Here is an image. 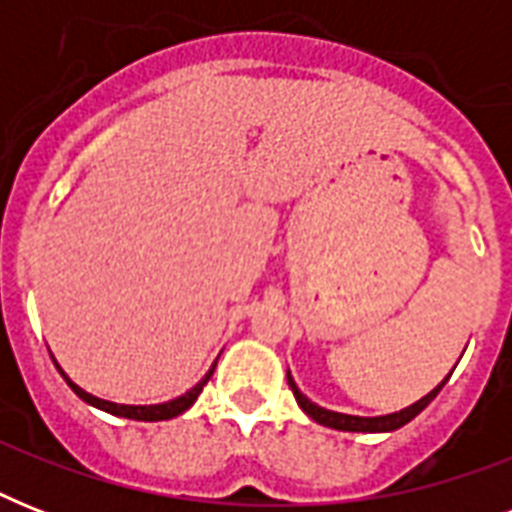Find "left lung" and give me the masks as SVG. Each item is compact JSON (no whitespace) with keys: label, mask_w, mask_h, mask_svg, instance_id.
I'll list each match as a JSON object with an SVG mask.
<instances>
[{"label":"left lung","mask_w":512,"mask_h":512,"mask_svg":"<svg viewBox=\"0 0 512 512\" xmlns=\"http://www.w3.org/2000/svg\"><path fill=\"white\" fill-rule=\"evenodd\" d=\"M449 380V377H446ZM444 380V382H446ZM287 382L289 388H292V393H295L297 404H300V409H303L311 420H316L319 425H327V428H335V430H350V433H388V430H398L401 425H406V422H412L417 414L425 409V406L433 401V398L438 396V390L444 388V382L438 385V388H433L425 398H420L417 404L406 406V409H401V412H393V414H385V417H353V414H340V412H329V409H324V406L313 404L311 398H305L300 390H297L295 380H292V374L287 372Z\"/></svg>","instance_id":"obj_1"}]
</instances>
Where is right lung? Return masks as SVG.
<instances>
[{
    "instance_id": "add662e5",
    "label": "right lung",
    "mask_w": 512,
    "mask_h": 512,
    "mask_svg": "<svg viewBox=\"0 0 512 512\" xmlns=\"http://www.w3.org/2000/svg\"><path fill=\"white\" fill-rule=\"evenodd\" d=\"M60 369V366H58ZM212 372H215V366L209 369L207 374H204V380L196 385V388H191L185 396L175 398V401H167V404H156V406H124V404H111V401H103V398H95L90 396L87 390H82L76 382H71L66 377V372H60L63 374V380L71 385V390H74L76 396L82 398V401H87V404L92 406H98V409H103V412L108 414H116V417H127V420H140V422H156V420H172V417H177V414H183L188 406L199 398V393L204 390V385L209 382V377H212Z\"/></svg>"
}]
</instances>
